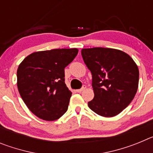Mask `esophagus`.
Here are the masks:
<instances>
[{
  "label": "esophagus",
  "instance_id": "1",
  "mask_svg": "<svg viewBox=\"0 0 153 153\" xmlns=\"http://www.w3.org/2000/svg\"><path fill=\"white\" fill-rule=\"evenodd\" d=\"M85 89H86V86H83V87H82V88H81V89H79V90H76V92H77V93H81V92L83 91V90H84Z\"/></svg>",
  "mask_w": 153,
  "mask_h": 153
}]
</instances>
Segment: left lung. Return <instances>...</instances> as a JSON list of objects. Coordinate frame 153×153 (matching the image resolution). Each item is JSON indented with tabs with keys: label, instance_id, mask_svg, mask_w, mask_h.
I'll list each match as a JSON object with an SVG mask.
<instances>
[{
	"label": "left lung",
	"instance_id": "8db88e82",
	"mask_svg": "<svg viewBox=\"0 0 153 153\" xmlns=\"http://www.w3.org/2000/svg\"><path fill=\"white\" fill-rule=\"evenodd\" d=\"M81 54L93 77L94 98L88 106L101 117L117 116L129 106L137 92V65L126 53L112 48H85Z\"/></svg>",
	"mask_w": 153,
	"mask_h": 153
}]
</instances>
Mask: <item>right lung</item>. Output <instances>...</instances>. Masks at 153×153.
<instances>
[{
	"mask_svg": "<svg viewBox=\"0 0 153 153\" xmlns=\"http://www.w3.org/2000/svg\"><path fill=\"white\" fill-rule=\"evenodd\" d=\"M78 49H53L28 55L17 71V88L28 109L46 121L56 120L68 109L72 93L65 83L64 68Z\"/></svg>",
	"mask_w": 153,
	"mask_h": 153,
	"instance_id": "1",
	"label": "right lung"
}]
</instances>
